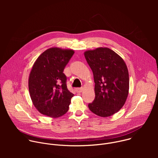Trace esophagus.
<instances>
[{
    "label": "esophagus",
    "instance_id": "34e87169",
    "mask_svg": "<svg viewBox=\"0 0 158 158\" xmlns=\"http://www.w3.org/2000/svg\"><path fill=\"white\" fill-rule=\"evenodd\" d=\"M83 90V87H78V88H76V93H81L82 91Z\"/></svg>",
    "mask_w": 158,
    "mask_h": 158
}]
</instances>
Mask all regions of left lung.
<instances>
[{
	"mask_svg": "<svg viewBox=\"0 0 158 158\" xmlns=\"http://www.w3.org/2000/svg\"><path fill=\"white\" fill-rule=\"evenodd\" d=\"M93 73L95 99L89 109L101 117L115 114L124 106L129 93V73L123 59L114 51L99 48L84 52Z\"/></svg>",
	"mask_w": 158,
	"mask_h": 158,
	"instance_id": "8db88e82",
	"label": "left lung"
}]
</instances>
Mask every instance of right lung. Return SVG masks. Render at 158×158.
<instances>
[{
  "mask_svg": "<svg viewBox=\"0 0 158 158\" xmlns=\"http://www.w3.org/2000/svg\"><path fill=\"white\" fill-rule=\"evenodd\" d=\"M74 54L71 49L51 48L34 64L29 90L34 105L41 114L59 118L68 110L74 94L67 89V77L63 72Z\"/></svg>",
  "mask_w": 158,
  "mask_h": 158,
  "instance_id": "right-lung-1",
  "label": "right lung"
}]
</instances>
